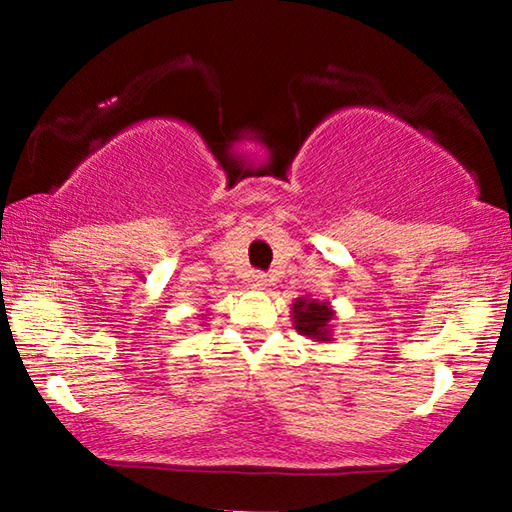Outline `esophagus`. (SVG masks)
I'll return each instance as SVG.
<instances>
[{"label": "esophagus", "instance_id": "esophagus-1", "mask_svg": "<svg viewBox=\"0 0 512 512\" xmlns=\"http://www.w3.org/2000/svg\"><path fill=\"white\" fill-rule=\"evenodd\" d=\"M266 275L264 273H253L250 275V287L253 289H264L266 287Z\"/></svg>", "mask_w": 512, "mask_h": 512}]
</instances>
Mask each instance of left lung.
Returning <instances> with one entry per match:
<instances>
[{"label": "left lung", "instance_id": "left-lung-1", "mask_svg": "<svg viewBox=\"0 0 512 512\" xmlns=\"http://www.w3.org/2000/svg\"><path fill=\"white\" fill-rule=\"evenodd\" d=\"M334 318H336V311L325 300L305 296V298H296V302L291 305L293 329H296L298 334L307 336L311 341H318V343L332 341Z\"/></svg>", "mask_w": 512, "mask_h": 512}]
</instances>
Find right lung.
<instances>
[{"label":"right lung","instance_id":"obj_1","mask_svg":"<svg viewBox=\"0 0 512 512\" xmlns=\"http://www.w3.org/2000/svg\"><path fill=\"white\" fill-rule=\"evenodd\" d=\"M201 318H205V314H201Z\"/></svg>","mask_w":512,"mask_h":512}]
</instances>
